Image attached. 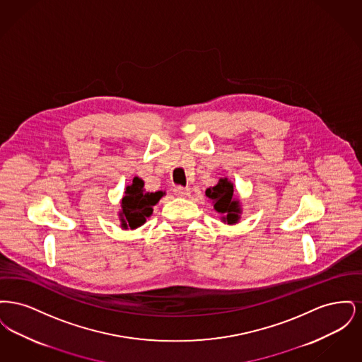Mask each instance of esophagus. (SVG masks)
<instances>
[{"label": "esophagus", "mask_w": 362, "mask_h": 362, "mask_svg": "<svg viewBox=\"0 0 362 362\" xmlns=\"http://www.w3.org/2000/svg\"><path fill=\"white\" fill-rule=\"evenodd\" d=\"M173 194L176 195V197H180V198H183V197H187L189 194V187H183V186H176L175 189H173Z\"/></svg>", "instance_id": "1"}]
</instances>
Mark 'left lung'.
I'll return each mask as SVG.
<instances>
[{"label": "left lung", "instance_id": "obj_1", "mask_svg": "<svg viewBox=\"0 0 362 362\" xmlns=\"http://www.w3.org/2000/svg\"><path fill=\"white\" fill-rule=\"evenodd\" d=\"M206 197L213 201L214 209L225 214L223 217L225 223L235 224L239 220V201L233 198V185L226 179H220V182L206 189Z\"/></svg>", "mask_w": 362, "mask_h": 362}]
</instances>
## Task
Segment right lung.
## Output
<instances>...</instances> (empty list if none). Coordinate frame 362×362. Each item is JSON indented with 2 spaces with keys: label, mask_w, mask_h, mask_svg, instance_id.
I'll list each match as a JSON object with an SVG mask.
<instances>
[{
  "label": "right lung",
  "mask_w": 362,
  "mask_h": 362,
  "mask_svg": "<svg viewBox=\"0 0 362 362\" xmlns=\"http://www.w3.org/2000/svg\"><path fill=\"white\" fill-rule=\"evenodd\" d=\"M163 195V191L145 192L142 179L134 177L133 185L126 187L124 197L122 199V226L124 229H134L144 224L146 217L152 214V207L155 206Z\"/></svg>",
  "instance_id": "add662e5"
}]
</instances>
